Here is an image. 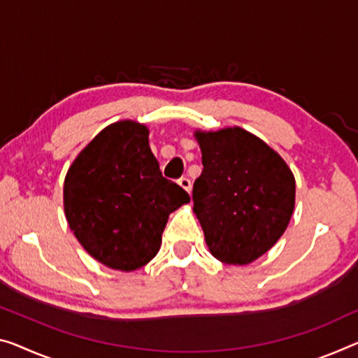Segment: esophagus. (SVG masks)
Returning a JSON list of instances; mask_svg holds the SVG:
<instances>
[{
	"label": "esophagus",
	"mask_w": 358,
	"mask_h": 358,
	"mask_svg": "<svg viewBox=\"0 0 358 358\" xmlns=\"http://www.w3.org/2000/svg\"><path fill=\"white\" fill-rule=\"evenodd\" d=\"M178 182H179L180 187H182V189H185V190L190 194V190H192V180H190L189 178H185V176H184V178H180V179L178 180Z\"/></svg>",
	"instance_id": "obj_1"
}]
</instances>
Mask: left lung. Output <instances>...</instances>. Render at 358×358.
<instances>
[{
  "label": "left lung",
  "instance_id": "8db88e82",
  "mask_svg": "<svg viewBox=\"0 0 358 358\" xmlns=\"http://www.w3.org/2000/svg\"><path fill=\"white\" fill-rule=\"evenodd\" d=\"M203 171L192 200L216 259L245 266L267 252L294 210V176L277 152L241 128L196 133Z\"/></svg>",
  "mask_w": 358,
  "mask_h": 358
}]
</instances>
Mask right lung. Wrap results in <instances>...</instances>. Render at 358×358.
<instances>
[{"instance_id":"obj_1","label":"right lung","mask_w":358,"mask_h":358,"mask_svg":"<svg viewBox=\"0 0 358 358\" xmlns=\"http://www.w3.org/2000/svg\"><path fill=\"white\" fill-rule=\"evenodd\" d=\"M163 178L148 147V129L134 122L107 126L71 164L64 184L70 229L92 257L136 271L160 250L168 216L189 203Z\"/></svg>"}]
</instances>
